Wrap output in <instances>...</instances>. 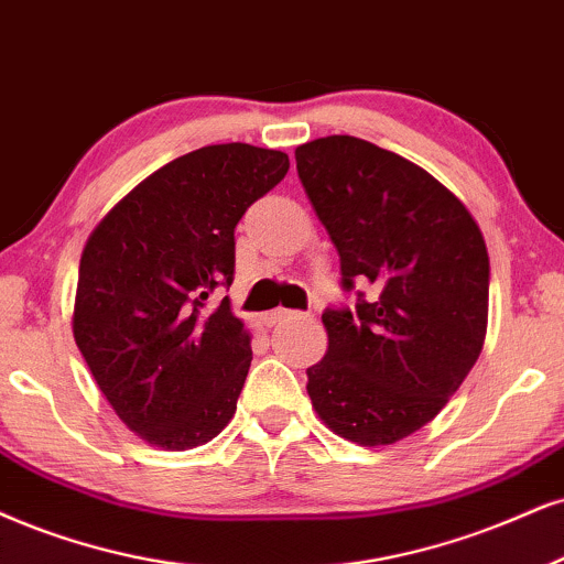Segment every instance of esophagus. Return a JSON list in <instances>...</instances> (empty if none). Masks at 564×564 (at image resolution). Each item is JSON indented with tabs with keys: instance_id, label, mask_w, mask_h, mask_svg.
I'll return each instance as SVG.
<instances>
[{
	"instance_id": "esophagus-1",
	"label": "esophagus",
	"mask_w": 564,
	"mask_h": 564,
	"mask_svg": "<svg viewBox=\"0 0 564 564\" xmlns=\"http://www.w3.org/2000/svg\"><path fill=\"white\" fill-rule=\"evenodd\" d=\"M293 316H297L295 311H288V308H274V311H269L267 316H263V324H267V326H274V324L284 322V318H293Z\"/></svg>"
}]
</instances>
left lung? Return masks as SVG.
<instances>
[{
    "mask_svg": "<svg viewBox=\"0 0 564 564\" xmlns=\"http://www.w3.org/2000/svg\"><path fill=\"white\" fill-rule=\"evenodd\" d=\"M297 175L339 253L356 311L322 316L326 356L308 398L326 426L387 447L436 419L484 350L489 253L449 187L394 151L352 135L295 149Z\"/></svg>",
    "mask_w": 564,
    "mask_h": 564,
    "instance_id": "1",
    "label": "left lung"
}]
</instances>
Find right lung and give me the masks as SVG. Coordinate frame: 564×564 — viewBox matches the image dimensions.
I'll return each mask as SVG.
<instances>
[{
  "mask_svg": "<svg viewBox=\"0 0 564 564\" xmlns=\"http://www.w3.org/2000/svg\"><path fill=\"white\" fill-rule=\"evenodd\" d=\"M284 151L204 145L138 183L104 214L80 256L73 337L101 394L133 434L193 449L232 421L250 332L229 297L235 227L288 175Z\"/></svg>",
  "mask_w": 564,
  "mask_h": 564,
  "instance_id": "1",
  "label": "right lung"
}]
</instances>
